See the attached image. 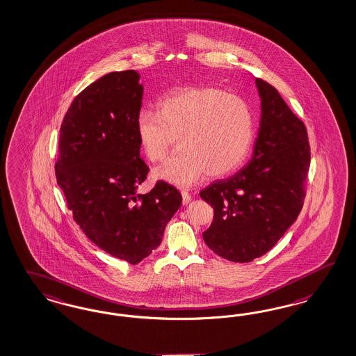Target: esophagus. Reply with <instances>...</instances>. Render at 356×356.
<instances>
[{
	"label": "esophagus",
	"mask_w": 356,
	"mask_h": 356,
	"mask_svg": "<svg viewBox=\"0 0 356 356\" xmlns=\"http://www.w3.org/2000/svg\"><path fill=\"white\" fill-rule=\"evenodd\" d=\"M181 196H183V205H188L191 202V195L188 192L183 191L181 192Z\"/></svg>",
	"instance_id": "esophagus-1"
}]
</instances>
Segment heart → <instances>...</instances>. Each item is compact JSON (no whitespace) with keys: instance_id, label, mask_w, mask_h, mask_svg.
Segmentation results:
<instances>
[{"instance_id":"heart-1","label":"heart","mask_w":356,"mask_h":356,"mask_svg":"<svg viewBox=\"0 0 356 356\" xmlns=\"http://www.w3.org/2000/svg\"><path fill=\"white\" fill-rule=\"evenodd\" d=\"M135 136L152 163L165 159L175 138L180 149L155 177L188 186L205 173L220 179L238 170L255 138V118L245 98L217 86L176 88L160 98L156 113L140 111Z\"/></svg>"}]
</instances>
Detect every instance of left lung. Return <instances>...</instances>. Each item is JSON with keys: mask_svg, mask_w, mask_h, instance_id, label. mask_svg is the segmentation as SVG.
<instances>
[{"mask_svg": "<svg viewBox=\"0 0 356 356\" xmlns=\"http://www.w3.org/2000/svg\"><path fill=\"white\" fill-rule=\"evenodd\" d=\"M261 120L250 163L200 192L214 209L202 234L221 258L248 263L268 252L304 205L310 165L307 127L275 86L257 79Z\"/></svg>", "mask_w": 356, "mask_h": 356, "instance_id": "left-lung-1", "label": "left lung"}]
</instances>
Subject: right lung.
<instances>
[{"label": "right lung", "instance_id": "obj_1", "mask_svg": "<svg viewBox=\"0 0 356 356\" xmlns=\"http://www.w3.org/2000/svg\"><path fill=\"white\" fill-rule=\"evenodd\" d=\"M142 96L133 70L86 86L64 115L55 163L74 222L101 250L130 264L161 243L183 202L180 192L161 180L146 195L136 193L149 171L135 136Z\"/></svg>", "mask_w": 356, "mask_h": 356}]
</instances>
